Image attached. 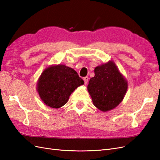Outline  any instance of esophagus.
Instances as JSON below:
<instances>
[{
    "label": "esophagus",
    "mask_w": 160,
    "mask_h": 160,
    "mask_svg": "<svg viewBox=\"0 0 160 160\" xmlns=\"http://www.w3.org/2000/svg\"><path fill=\"white\" fill-rule=\"evenodd\" d=\"M83 80H84V82H85V84H88V80H89V77H83Z\"/></svg>",
    "instance_id": "1"
}]
</instances>
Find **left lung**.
Listing matches in <instances>:
<instances>
[{
  "label": "left lung",
  "instance_id": "8db88e82",
  "mask_svg": "<svg viewBox=\"0 0 160 160\" xmlns=\"http://www.w3.org/2000/svg\"><path fill=\"white\" fill-rule=\"evenodd\" d=\"M95 77L88 89L93 105L101 111L112 109L122 102L128 89V82L113 61L95 67Z\"/></svg>",
  "mask_w": 160,
  "mask_h": 160
}]
</instances>
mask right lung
Listing matches in <instances>:
<instances>
[{"label": "right lung", "mask_w": 160, "mask_h": 160, "mask_svg": "<svg viewBox=\"0 0 160 160\" xmlns=\"http://www.w3.org/2000/svg\"><path fill=\"white\" fill-rule=\"evenodd\" d=\"M84 81L72 68L63 65L51 66L38 79L37 91L47 106L59 108L67 103L72 92Z\"/></svg>", "instance_id": "1"}]
</instances>
